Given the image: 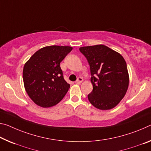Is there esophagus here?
<instances>
[{
    "label": "esophagus",
    "mask_w": 151,
    "mask_h": 151,
    "mask_svg": "<svg viewBox=\"0 0 151 151\" xmlns=\"http://www.w3.org/2000/svg\"><path fill=\"white\" fill-rule=\"evenodd\" d=\"M83 78L78 77V79L75 81V83H76V84H80V83H81L83 82Z\"/></svg>",
    "instance_id": "1"
}]
</instances>
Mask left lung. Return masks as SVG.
Segmentation results:
<instances>
[{"mask_svg":"<svg viewBox=\"0 0 151 151\" xmlns=\"http://www.w3.org/2000/svg\"><path fill=\"white\" fill-rule=\"evenodd\" d=\"M80 52L90 66L92 92L88 101L101 110L116 107L125 96L129 85V75L125 60L120 54L100 44L84 46Z\"/></svg>","mask_w":151,"mask_h":151,"instance_id":"1","label":"left lung"}]
</instances>
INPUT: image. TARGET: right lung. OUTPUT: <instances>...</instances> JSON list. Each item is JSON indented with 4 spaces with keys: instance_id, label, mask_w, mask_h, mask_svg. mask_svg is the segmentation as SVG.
I'll return each instance as SVG.
<instances>
[{
    "instance_id": "obj_1",
    "label": "right lung",
    "mask_w": 151,
    "mask_h": 151,
    "mask_svg": "<svg viewBox=\"0 0 151 151\" xmlns=\"http://www.w3.org/2000/svg\"><path fill=\"white\" fill-rule=\"evenodd\" d=\"M73 50L50 45L35 52L23 67L24 87L31 99L42 107L55 106L63 99L70 85L64 79L60 63Z\"/></svg>"
}]
</instances>
